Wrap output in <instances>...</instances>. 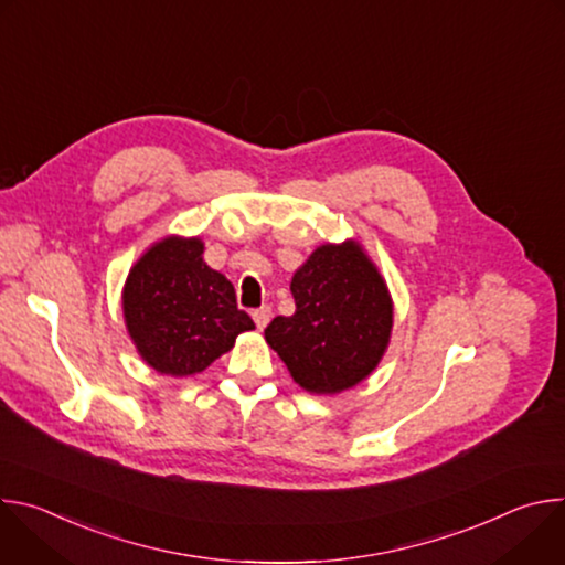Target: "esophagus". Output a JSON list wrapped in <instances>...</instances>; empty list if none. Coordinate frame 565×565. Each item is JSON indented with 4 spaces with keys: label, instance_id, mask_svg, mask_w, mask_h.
Returning a JSON list of instances; mask_svg holds the SVG:
<instances>
[{
    "label": "esophagus",
    "instance_id": "esophagus-1",
    "mask_svg": "<svg viewBox=\"0 0 565 565\" xmlns=\"http://www.w3.org/2000/svg\"><path fill=\"white\" fill-rule=\"evenodd\" d=\"M270 317H273V308L270 306H262V308L253 310V319H255V324H257L259 331H264L268 327Z\"/></svg>",
    "mask_w": 565,
    "mask_h": 565
}]
</instances>
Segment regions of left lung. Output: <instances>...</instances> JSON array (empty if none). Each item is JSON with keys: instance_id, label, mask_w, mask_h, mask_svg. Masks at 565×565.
<instances>
[{"instance_id": "1", "label": "left lung", "mask_w": 565, "mask_h": 565, "mask_svg": "<svg viewBox=\"0 0 565 565\" xmlns=\"http://www.w3.org/2000/svg\"><path fill=\"white\" fill-rule=\"evenodd\" d=\"M295 312L264 331L292 380L310 393H340L380 364L393 327L382 275L355 241L319 246L292 275Z\"/></svg>"}]
</instances>
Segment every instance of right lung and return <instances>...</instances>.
Segmentation results:
<instances>
[{
	"label": "right lung",
	"instance_id": "right-lung-1",
	"mask_svg": "<svg viewBox=\"0 0 565 565\" xmlns=\"http://www.w3.org/2000/svg\"><path fill=\"white\" fill-rule=\"evenodd\" d=\"M129 338L163 375L201 373L255 321L238 310L234 286L203 262V241L168 236L129 270L122 290Z\"/></svg>",
	"mask_w": 565,
	"mask_h": 565
}]
</instances>
